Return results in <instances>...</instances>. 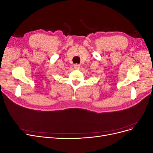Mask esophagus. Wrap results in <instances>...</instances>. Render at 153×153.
I'll list each match as a JSON object with an SVG mask.
<instances>
[{
	"label": "esophagus",
	"mask_w": 153,
	"mask_h": 153,
	"mask_svg": "<svg viewBox=\"0 0 153 153\" xmlns=\"http://www.w3.org/2000/svg\"><path fill=\"white\" fill-rule=\"evenodd\" d=\"M74 68H75L76 69H79L80 68V65H79V64H76L74 65Z\"/></svg>",
	"instance_id": "esophagus-1"
}]
</instances>
